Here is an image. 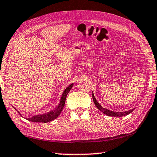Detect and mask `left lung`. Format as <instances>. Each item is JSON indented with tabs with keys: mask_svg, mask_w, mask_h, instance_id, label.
<instances>
[{
	"mask_svg": "<svg viewBox=\"0 0 157 157\" xmlns=\"http://www.w3.org/2000/svg\"><path fill=\"white\" fill-rule=\"evenodd\" d=\"M92 97H93V100H94V104H95V106H96L98 109L100 110V111H102L103 113H104L105 114H106V115H107V116H114V117L124 116H126V115H128V114H129L130 113H132V111H134V109H132V110H129V111H124V112H114V111H109V110L107 109H105V108H103V107H101V105L97 102V100L95 98V96L94 95V94H92Z\"/></svg>",
	"mask_w": 157,
	"mask_h": 157,
	"instance_id": "1",
	"label": "left lung"
}]
</instances>
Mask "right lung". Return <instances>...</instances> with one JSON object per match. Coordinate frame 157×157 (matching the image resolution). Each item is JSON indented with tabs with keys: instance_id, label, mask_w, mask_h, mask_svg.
<instances>
[{
	"instance_id": "add662e5",
	"label": "right lung",
	"mask_w": 157,
	"mask_h": 157,
	"mask_svg": "<svg viewBox=\"0 0 157 157\" xmlns=\"http://www.w3.org/2000/svg\"><path fill=\"white\" fill-rule=\"evenodd\" d=\"M73 87V84L69 85V86L65 89V91H63V94L61 98L60 102L58 107L55 109L54 110L50 111V112L47 113L46 114H43V115H38V116H34L32 117L31 118H28V121H30L32 122H34V123H48V122L52 121L55 120V118H57L58 116H59V114L62 112V111L63 108V106L65 105V101L66 98V95H67L68 93Z\"/></svg>"
}]
</instances>
